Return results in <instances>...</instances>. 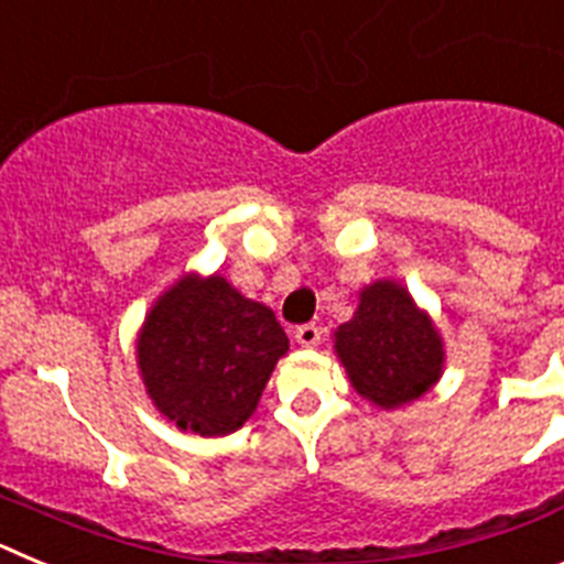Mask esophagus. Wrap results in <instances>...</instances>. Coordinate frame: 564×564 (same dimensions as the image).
<instances>
[{
    "label": "esophagus",
    "mask_w": 564,
    "mask_h": 564,
    "mask_svg": "<svg viewBox=\"0 0 564 564\" xmlns=\"http://www.w3.org/2000/svg\"><path fill=\"white\" fill-rule=\"evenodd\" d=\"M293 338H296L302 347H307V350H311V347H316L318 344V338H322V330H318L316 325H302V327H296Z\"/></svg>",
    "instance_id": "obj_1"
}]
</instances>
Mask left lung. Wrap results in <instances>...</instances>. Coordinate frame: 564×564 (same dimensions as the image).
Wrapping results in <instances>:
<instances>
[{
  "label": "left lung",
  "instance_id": "left-lung-1",
  "mask_svg": "<svg viewBox=\"0 0 564 564\" xmlns=\"http://www.w3.org/2000/svg\"><path fill=\"white\" fill-rule=\"evenodd\" d=\"M333 350L352 390L381 410L426 395L446 364L441 330L395 279L361 288L352 318L333 333Z\"/></svg>",
  "mask_w": 564,
  "mask_h": 564
}]
</instances>
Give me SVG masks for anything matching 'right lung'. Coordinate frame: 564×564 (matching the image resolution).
I'll use <instances>...</instances> for the list:
<instances>
[{
    "instance_id": "add662e5",
    "label": "right lung",
    "mask_w": 564,
    "mask_h": 564,
    "mask_svg": "<svg viewBox=\"0 0 564 564\" xmlns=\"http://www.w3.org/2000/svg\"><path fill=\"white\" fill-rule=\"evenodd\" d=\"M285 352L288 336L271 307L220 273H183L154 299L134 338L154 410L200 437L237 432Z\"/></svg>"
}]
</instances>
